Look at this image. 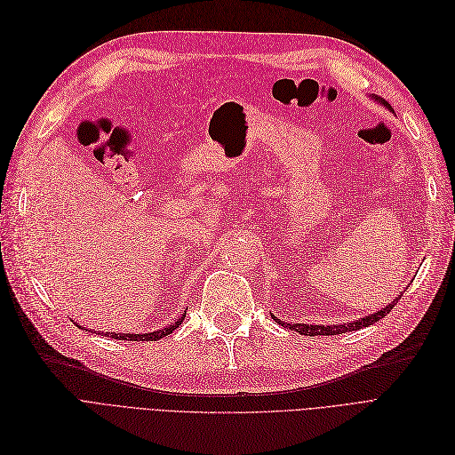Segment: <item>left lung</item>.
I'll return each instance as SVG.
<instances>
[{"mask_svg":"<svg viewBox=\"0 0 455 455\" xmlns=\"http://www.w3.org/2000/svg\"><path fill=\"white\" fill-rule=\"evenodd\" d=\"M372 98H374L376 101H379L383 107H387L388 111L395 113L391 103L385 101L383 98H378V96H372ZM398 299H400V296H398L396 299H393L388 306H385L381 311L374 313V315H369V316H364V318H361V320L348 322V323H333V326H309V323H285L283 320L275 318L274 315H272V318H274L275 322H279L283 328L292 330V331H298L299 335H309V337H315V335H340V333H346V331H354V330H361V328L372 326V323H376L379 318H385L388 313H391V309L398 304Z\"/></svg>","mask_w":455,"mask_h":455,"instance_id":"left-lung-1","label":"left lung"}]
</instances>
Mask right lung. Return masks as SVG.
I'll return each instance as SVG.
<instances>
[{
  "instance_id": "1",
  "label": "right lung",
  "mask_w": 455,
  "mask_h": 455,
  "mask_svg": "<svg viewBox=\"0 0 455 455\" xmlns=\"http://www.w3.org/2000/svg\"><path fill=\"white\" fill-rule=\"evenodd\" d=\"M185 320V315L172 323V326H166L164 330H157V331H151V333H111L113 339H120V340H159L166 335H170L176 328H180V323Z\"/></svg>"
}]
</instances>
